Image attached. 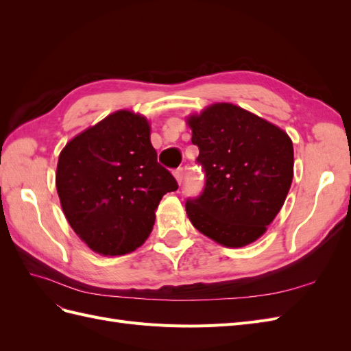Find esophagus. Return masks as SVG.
Returning a JSON list of instances; mask_svg holds the SVG:
<instances>
[{
    "label": "esophagus",
    "mask_w": 351,
    "mask_h": 351,
    "mask_svg": "<svg viewBox=\"0 0 351 351\" xmlns=\"http://www.w3.org/2000/svg\"><path fill=\"white\" fill-rule=\"evenodd\" d=\"M183 176H184L183 168H178V169H176V171H174V177H176V180H177V183H178V184H182V182H183Z\"/></svg>",
    "instance_id": "1"
}]
</instances>
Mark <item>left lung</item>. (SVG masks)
Segmentation results:
<instances>
[{"label":"left lung","instance_id":"8db88e82","mask_svg":"<svg viewBox=\"0 0 351 351\" xmlns=\"http://www.w3.org/2000/svg\"><path fill=\"white\" fill-rule=\"evenodd\" d=\"M186 123L206 184L187 200V218L226 247L256 241L278 215L294 176L290 136L278 125L230 102L212 104Z\"/></svg>","mask_w":351,"mask_h":351}]
</instances>
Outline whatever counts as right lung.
<instances>
[{"label": "right lung", "mask_w": 351, "mask_h": 351, "mask_svg": "<svg viewBox=\"0 0 351 351\" xmlns=\"http://www.w3.org/2000/svg\"><path fill=\"white\" fill-rule=\"evenodd\" d=\"M56 184L70 227L104 256L141 247L162 196L178 189L156 161L149 121L130 110L107 115L67 142Z\"/></svg>", "instance_id": "1"}]
</instances>
